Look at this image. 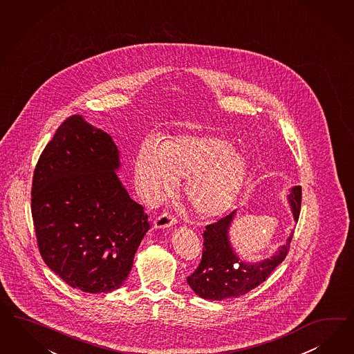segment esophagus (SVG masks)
Here are the masks:
<instances>
[{
    "instance_id": "34e87169",
    "label": "esophagus",
    "mask_w": 354,
    "mask_h": 354,
    "mask_svg": "<svg viewBox=\"0 0 354 354\" xmlns=\"http://www.w3.org/2000/svg\"><path fill=\"white\" fill-rule=\"evenodd\" d=\"M176 225V220L169 213H162V216L156 217L153 221V229H168Z\"/></svg>"
}]
</instances>
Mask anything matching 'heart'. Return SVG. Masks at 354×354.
<instances>
[{
    "label": "heart",
    "mask_w": 354,
    "mask_h": 354,
    "mask_svg": "<svg viewBox=\"0 0 354 354\" xmlns=\"http://www.w3.org/2000/svg\"><path fill=\"white\" fill-rule=\"evenodd\" d=\"M134 181L142 199L158 204L185 180L183 196L202 217L226 212L250 174V162L234 151L232 142L212 134H181L162 142L159 149L145 142L134 158Z\"/></svg>",
    "instance_id": "obj_1"
}]
</instances>
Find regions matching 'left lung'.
I'll use <instances>...</instances> for the list:
<instances>
[{
  "mask_svg": "<svg viewBox=\"0 0 354 354\" xmlns=\"http://www.w3.org/2000/svg\"><path fill=\"white\" fill-rule=\"evenodd\" d=\"M293 220L297 223L301 207V187L293 186L287 196ZM236 211L208 225L203 234L202 261L187 277V284L199 297L207 300L234 299L250 292L273 273L286 259L293 232L273 256L256 263H248L235 252L230 242V226Z\"/></svg>",
  "mask_w": 354,
  "mask_h": 354,
  "instance_id": "left-lung-1",
  "label": "left lung"
}]
</instances>
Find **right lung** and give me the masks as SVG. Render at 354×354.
Returning a JSON list of instances; mask_svg holds the SVG:
<instances>
[{
  "label": "right lung",
  "mask_w": 354,
  "mask_h": 354,
  "mask_svg": "<svg viewBox=\"0 0 354 354\" xmlns=\"http://www.w3.org/2000/svg\"><path fill=\"white\" fill-rule=\"evenodd\" d=\"M111 136L81 115L68 118L41 153L32 182V217L45 263L84 292L122 287L149 232L147 213L118 173Z\"/></svg>",
  "instance_id": "1"
}]
</instances>
